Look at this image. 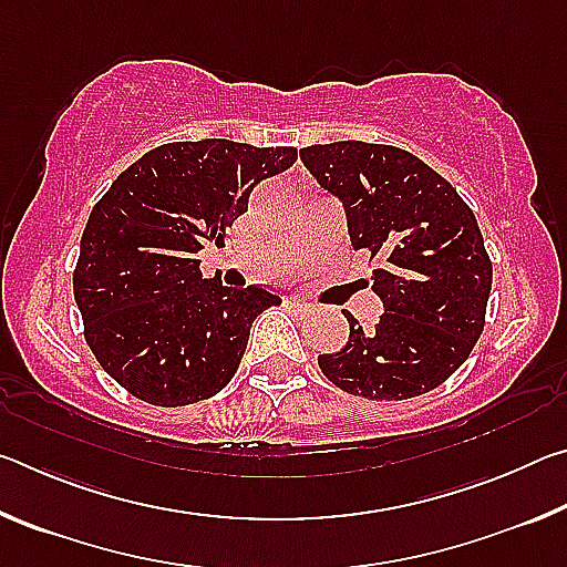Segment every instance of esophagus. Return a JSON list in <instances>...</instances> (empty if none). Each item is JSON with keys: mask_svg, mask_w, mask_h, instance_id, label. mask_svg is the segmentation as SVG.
<instances>
[{"mask_svg": "<svg viewBox=\"0 0 567 567\" xmlns=\"http://www.w3.org/2000/svg\"><path fill=\"white\" fill-rule=\"evenodd\" d=\"M287 307H290L292 315H310L312 312V305L300 302V300H290V302H287Z\"/></svg>", "mask_w": 567, "mask_h": 567, "instance_id": "obj_1", "label": "esophagus"}]
</instances>
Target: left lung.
I'll use <instances>...</instances> for the list:
<instances>
[{
	"label": "left lung",
	"instance_id": "obj_1",
	"mask_svg": "<svg viewBox=\"0 0 567 567\" xmlns=\"http://www.w3.org/2000/svg\"><path fill=\"white\" fill-rule=\"evenodd\" d=\"M300 157L320 187L342 199L352 247L380 260L370 282L385 307L372 330L344 312L350 340L320 354L322 375L378 402L443 385L483 334L493 287L473 209L400 147L344 140L305 147Z\"/></svg>",
	"mask_w": 567,
	"mask_h": 567
}]
</instances>
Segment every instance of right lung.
Returning <instances> with one entry per match:
<instances>
[{
  "label": "right lung",
  "instance_id": "right-lung-1",
  "mask_svg": "<svg viewBox=\"0 0 567 567\" xmlns=\"http://www.w3.org/2000/svg\"><path fill=\"white\" fill-rule=\"evenodd\" d=\"M297 162L295 147L229 140L150 150L92 207L72 282L84 340L102 370L142 402L182 408L235 378L249 328L282 300L203 277L197 252L223 245L257 182Z\"/></svg>",
  "mask_w": 567,
  "mask_h": 567
}]
</instances>
